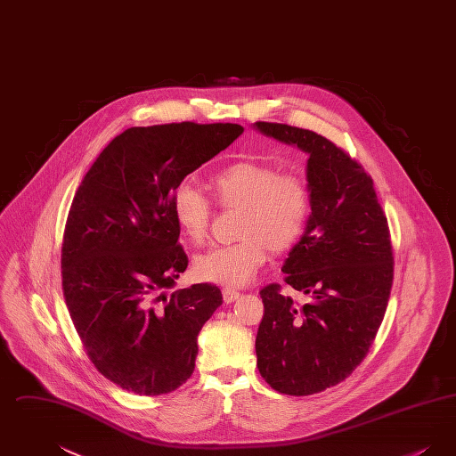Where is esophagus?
Instances as JSON below:
<instances>
[{"label": "esophagus", "instance_id": "esophagus-1", "mask_svg": "<svg viewBox=\"0 0 456 456\" xmlns=\"http://www.w3.org/2000/svg\"><path fill=\"white\" fill-rule=\"evenodd\" d=\"M222 296H224V303L231 304L234 303V301H238L240 294H239L238 290H234V289L225 287V289L222 290Z\"/></svg>", "mask_w": 456, "mask_h": 456}]
</instances>
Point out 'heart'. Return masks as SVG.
<instances>
[{
    "label": "heart",
    "mask_w": 456,
    "mask_h": 456,
    "mask_svg": "<svg viewBox=\"0 0 456 456\" xmlns=\"http://www.w3.org/2000/svg\"><path fill=\"white\" fill-rule=\"evenodd\" d=\"M217 201L240 208L236 244L200 255L195 275L229 289L251 282L268 256L282 253L301 238L309 216V191L297 174L281 173L261 162H236L212 179ZM174 220L183 236L201 242L208 234L212 203L193 183L183 181L173 195Z\"/></svg>",
    "instance_id": "heart-1"
}]
</instances>
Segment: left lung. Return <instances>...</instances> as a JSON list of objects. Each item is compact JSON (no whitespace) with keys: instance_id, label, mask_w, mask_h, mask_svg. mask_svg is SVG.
<instances>
[{"instance_id":"1","label":"left lung","mask_w":456,"mask_h":456,"mask_svg":"<svg viewBox=\"0 0 456 456\" xmlns=\"http://www.w3.org/2000/svg\"><path fill=\"white\" fill-rule=\"evenodd\" d=\"M253 128L309 157L311 214L282 266L285 282L309 301L297 305L281 285H266L255 346L263 379L305 396L338 385L366 357L390 299V232L372 179L342 149L289 125Z\"/></svg>"}]
</instances>
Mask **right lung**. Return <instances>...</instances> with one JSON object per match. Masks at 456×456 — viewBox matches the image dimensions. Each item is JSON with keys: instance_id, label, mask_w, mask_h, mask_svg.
Listing matches in <instances>:
<instances>
[{"instance_id": "obj_1", "label": "right lung", "mask_w": 456, "mask_h": 456, "mask_svg": "<svg viewBox=\"0 0 456 456\" xmlns=\"http://www.w3.org/2000/svg\"><path fill=\"white\" fill-rule=\"evenodd\" d=\"M242 131L190 121L134 126L101 152L75 193L61 249L63 296L90 361L123 390L171 393L195 370L198 333L222 294L195 283L167 299L188 266L174 190Z\"/></svg>"}]
</instances>
